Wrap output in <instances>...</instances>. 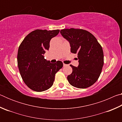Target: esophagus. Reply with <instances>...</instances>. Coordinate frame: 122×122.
<instances>
[{
  "instance_id": "obj_1",
  "label": "esophagus",
  "mask_w": 122,
  "mask_h": 122,
  "mask_svg": "<svg viewBox=\"0 0 122 122\" xmlns=\"http://www.w3.org/2000/svg\"><path fill=\"white\" fill-rule=\"evenodd\" d=\"M63 67H65V66H67V65H66V64H65V63H63Z\"/></svg>"
}]
</instances>
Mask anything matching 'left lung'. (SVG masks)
<instances>
[{
    "label": "left lung",
    "mask_w": 122,
    "mask_h": 122,
    "mask_svg": "<svg viewBox=\"0 0 122 122\" xmlns=\"http://www.w3.org/2000/svg\"><path fill=\"white\" fill-rule=\"evenodd\" d=\"M60 33L69 42L71 53H77L78 66H70L72 73L67 80L72 86L84 89L89 87L98 80L104 64L102 47L95 37L82 29H63Z\"/></svg>",
    "instance_id": "obj_1"
}]
</instances>
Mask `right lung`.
Here are the masks:
<instances>
[{
  "label": "right lung",
  "instance_id": "1",
  "mask_svg": "<svg viewBox=\"0 0 122 122\" xmlns=\"http://www.w3.org/2000/svg\"><path fill=\"white\" fill-rule=\"evenodd\" d=\"M59 30H36L27 36L18 49L17 61L21 77L27 86L38 92L45 91L53 86L55 75L63 67L57 61L51 63L44 55L49 48L51 38Z\"/></svg>",
  "mask_w": 122,
  "mask_h": 122
}]
</instances>
